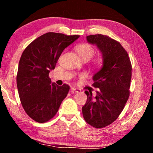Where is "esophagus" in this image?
<instances>
[{
    "mask_svg": "<svg viewBox=\"0 0 153 153\" xmlns=\"http://www.w3.org/2000/svg\"><path fill=\"white\" fill-rule=\"evenodd\" d=\"M71 90H72V91H74V92H80L82 91L81 89L77 88H72Z\"/></svg>",
    "mask_w": 153,
    "mask_h": 153,
    "instance_id": "1",
    "label": "esophagus"
}]
</instances>
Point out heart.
Instances as JSON below:
<instances>
[{"label": "heart", "mask_w": 153, "mask_h": 153, "mask_svg": "<svg viewBox=\"0 0 153 153\" xmlns=\"http://www.w3.org/2000/svg\"><path fill=\"white\" fill-rule=\"evenodd\" d=\"M75 49L80 58L83 60H89L94 56L95 53V48L89 43L80 44L79 45H77ZM102 63L103 60L101 57L97 58L94 62V65L97 67L102 66Z\"/></svg>", "instance_id": "obj_1"}]
</instances>
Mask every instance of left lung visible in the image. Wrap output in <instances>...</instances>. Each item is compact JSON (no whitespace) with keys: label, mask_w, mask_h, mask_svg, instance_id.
I'll use <instances>...</instances> for the list:
<instances>
[{"label":"left lung","mask_w":153,"mask_h":153,"mask_svg":"<svg viewBox=\"0 0 153 153\" xmlns=\"http://www.w3.org/2000/svg\"><path fill=\"white\" fill-rule=\"evenodd\" d=\"M86 38L101 51L103 66L93 76L92 86L99 88L95 98L91 91H85L87 101L82 113L90 126L102 128L117 120L128 101L132 67L128 53L118 41L98 33Z\"/></svg>","instance_id":"left-lung-1"}]
</instances>
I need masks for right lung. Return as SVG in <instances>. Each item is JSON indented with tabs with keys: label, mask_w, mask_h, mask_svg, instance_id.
Masks as SVG:
<instances>
[{
	"label": "right lung",
	"mask_w": 153,
	"mask_h": 153,
	"mask_svg": "<svg viewBox=\"0 0 153 153\" xmlns=\"http://www.w3.org/2000/svg\"><path fill=\"white\" fill-rule=\"evenodd\" d=\"M79 36L48 32L23 52L17 74L18 92L25 113L36 122L45 123L53 118L68 94L69 85L51 84L48 74L64 49Z\"/></svg>",
	"instance_id": "right-lung-1"
}]
</instances>
